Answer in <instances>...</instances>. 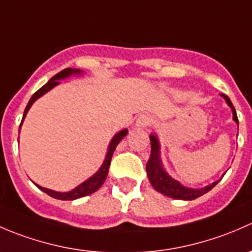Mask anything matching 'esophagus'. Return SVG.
<instances>
[{"mask_svg": "<svg viewBox=\"0 0 252 252\" xmlns=\"http://www.w3.org/2000/svg\"><path fill=\"white\" fill-rule=\"evenodd\" d=\"M151 124V118H150L149 116H145V114H142V116L139 117L138 119H136V126H139V128H144V126H147Z\"/></svg>", "mask_w": 252, "mask_h": 252, "instance_id": "obj_1", "label": "esophagus"}]
</instances>
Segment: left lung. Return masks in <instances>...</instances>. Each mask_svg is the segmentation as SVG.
I'll return each instance as SVG.
<instances>
[{"mask_svg": "<svg viewBox=\"0 0 252 252\" xmlns=\"http://www.w3.org/2000/svg\"><path fill=\"white\" fill-rule=\"evenodd\" d=\"M220 96L224 98L227 105L232 108L233 119H234L235 123L239 126L238 116H236V111L234 106H233L232 101L224 94H220ZM150 141H151V156H150L149 161L146 163V172L150 183L155 188V190H157L161 194L166 195V196L172 197V199L195 200L197 197L202 196L206 192L210 191L212 188H215L218 184L220 180L207 185V187L201 188V189H192V188H187L184 185H182L163 169L161 157H159V142L157 136L151 134L150 135Z\"/></svg>", "mask_w": 252, "mask_h": 252, "instance_id": "left-lung-1", "label": "left lung"}]
</instances>
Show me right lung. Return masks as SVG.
Here are the masks:
<instances>
[{
    "mask_svg": "<svg viewBox=\"0 0 252 252\" xmlns=\"http://www.w3.org/2000/svg\"><path fill=\"white\" fill-rule=\"evenodd\" d=\"M81 73H83V72H81V70H79V69L65 68V69H63L62 72H60V73H57L56 75H53V77L51 78L50 80H48L47 83L45 84L44 86H42V88H40L39 90H37L36 93H35L34 95L32 96V98H30L29 102H28L27 107H25L24 114H23L22 123H20V126H19V131H20V128H22L23 121H24V118H25V116H27L28 111H29V108L32 107V105L35 102V101L37 100V98L41 97L42 95H45L47 91H50L51 89L55 88L56 85H58V84H60V81H58V80H61V79L68 78V77H70L72 74H81ZM126 134H128V130H126V129H123V130H121L119 133H117L116 135L113 136V139H112L111 142H110L107 155H106V158H105V161H103L101 168L98 169V171L96 172V173L94 174L93 177H90L88 180H85V182L81 183L80 185H78L75 189L70 190V191H68V192H58V191H55V190L46 189V188L40 187V185H37V184H35V185H36V187L39 188L40 190H42V191L46 192L47 195H50L51 197H55V199H57V200H75V199H79V197H84V196H86V195L93 194V192H95L96 190L100 189L101 185L105 183L106 178H107V174H108V168H110V164H111L112 155H113L114 150H116V147H117V145L121 142L122 139H123L124 136L126 135Z\"/></svg>",
    "mask_w": 252,
    "mask_h": 252,
    "instance_id": "obj_1",
    "label": "right lung"
}]
</instances>
